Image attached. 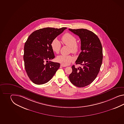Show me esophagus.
<instances>
[{"label": "esophagus", "mask_w": 124, "mask_h": 124, "mask_svg": "<svg viewBox=\"0 0 124 124\" xmlns=\"http://www.w3.org/2000/svg\"><path fill=\"white\" fill-rule=\"evenodd\" d=\"M61 66L62 67H65L66 66H65V65H63V64H61Z\"/></svg>", "instance_id": "34e87169"}]
</instances>
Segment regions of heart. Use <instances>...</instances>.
I'll use <instances>...</instances> for the list:
<instances>
[{"label": "heart", "mask_w": 124, "mask_h": 124, "mask_svg": "<svg viewBox=\"0 0 124 124\" xmlns=\"http://www.w3.org/2000/svg\"><path fill=\"white\" fill-rule=\"evenodd\" d=\"M62 41L64 44L70 46V51L73 53H77L80 50V46L77 43V39L73 34L70 33L64 34L61 38ZM51 48L53 52L58 54L60 52L61 44L57 38H54L51 42ZM56 61L63 64L67 65L74 60V58L71 55H58L56 58Z\"/></svg>", "instance_id": "heart-1"}]
</instances>
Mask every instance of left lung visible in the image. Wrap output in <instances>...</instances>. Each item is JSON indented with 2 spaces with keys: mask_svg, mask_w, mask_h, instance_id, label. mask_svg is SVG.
<instances>
[{
  "mask_svg": "<svg viewBox=\"0 0 124 124\" xmlns=\"http://www.w3.org/2000/svg\"><path fill=\"white\" fill-rule=\"evenodd\" d=\"M81 39V52L76 61V64L83 67H72L69 78L71 82L78 87L90 84L100 72L103 61V49L100 39L92 31L86 29H69Z\"/></svg>",
  "mask_w": 124,
  "mask_h": 124,
  "instance_id": "left-lung-1",
  "label": "left lung"
}]
</instances>
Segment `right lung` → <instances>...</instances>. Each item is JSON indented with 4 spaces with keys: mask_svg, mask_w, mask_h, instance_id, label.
Here are the masks:
<instances>
[{
    "mask_svg": "<svg viewBox=\"0 0 124 124\" xmlns=\"http://www.w3.org/2000/svg\"><path fill=\"white\" fill-rule=\"evenodd\" d=\"M66 29H40L31 33L25 42L24 68L34 83L42 85L49 82L60 68V63L50 61L47 62L55 57L51 46L52 41Z\"/></svg>",
    "mask_w": 124,
    "mask_h": 124,
    "instance_id": "add662e5",
    "label": "right lung"
}]
</instances>
